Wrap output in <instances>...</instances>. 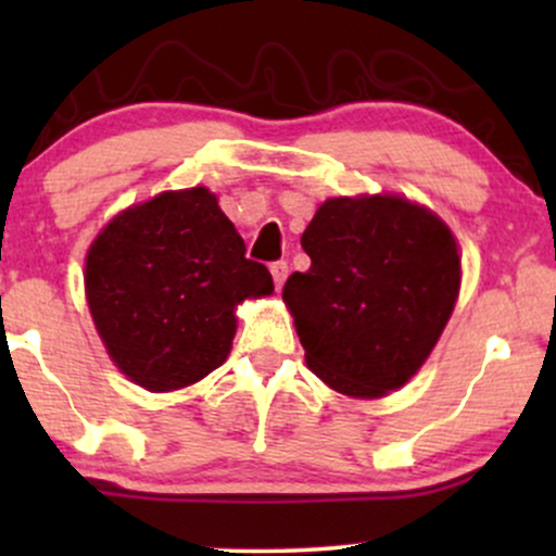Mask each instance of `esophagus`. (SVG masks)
I'll list each match as a JSON object with an SVG mask.
<instances>
[{"label": "esophagus", "instance_id": "34e87169", "mask_svg": "<svg viewBox=\"0 0 556 556\" xmlns=\"http://www.w3.org/2000/svg\"><path fill=\"white\" fill-rule=\"evenodd\" d=\"M269 271H271V277H274V287H277V290H282V285H285V279H287V261H274V264L269 266Z\"/></svg>", "mask_w": 556, "mask_h": 556}]
</instances>
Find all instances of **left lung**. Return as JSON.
<instances>
[{
	"label": "left lung",
	"instance_id": "obj_1",
	"mask_svg": "<svg viewBox=\"0 0 556 556\" xmlns=\"http://www.w3.org/2000/svg\"><path fill=\"white\" fill-rule=\"evenodd\" d=\"M300 245L308 271L282 298L305 363L350 397H381L424 366L460 292L450 227L397 195L329 198Z\"/></svg>",
	"mask_w": 556,
	"mask_h": 556
}]
</instances>
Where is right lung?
<instances>
[{
  "instance_id": "add662e5",
  "label": "right lung",
  "mask_w": 556,
  "mask_h": 556,
  "mask_svg": "<svg viewBox=\"0 0 556 556\" xmlns=\"http://www.w3.org/2000/svg\"><path fill=\"white\" fill-rule=\"evenodd\" d=\"M271 274L206 188L127 208L93 240L86 295L93 324L127 379L172 392L227 361L235 305L269 295Z\"/></svg>"
}]
</instances>
